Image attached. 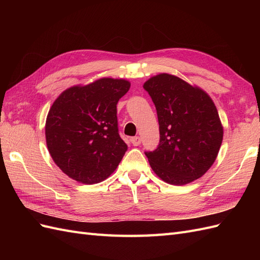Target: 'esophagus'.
<instances>
[{
    "label": "esophagus",
    "mask_w": 260,
    "mask_h": 260,
    "mask_svg": "<svg viewBox=\"0 0 260 260\" xmlns=\"http://www.w3.org/2000/svg\"><path fill=\"white\" fill-rule=\"evenodd\" d=\"M131 143L133 144V146H138V145H140V144H141V139H140V137H135V138H132V139H131Z\"/></svg>",
    "instance_id": "1"
}]
</instances>
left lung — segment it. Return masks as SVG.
<instances>
[{"label": "left lung", "instance_id": "1", "mask_svg": "<svg viewBox=\"0 0 260 260\" xmlns=\"http://www.w3.org/2000/svg\"><path fill=\"white\" fill-rule=\"evenodd\" d=\"M143 86L159 123V145L145 153L153 171L172 185L203 177L215 162L223 139L214 101L200 86L166 73L151 77Z\"/></svg>", "mask_w": 260, "mask_h": 260}]
</instances>
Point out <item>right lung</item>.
<instances>
[{
    "mask_svg": "<svg viewBox=\"0 0 260 260\" xmlns=\"http://www.w3.org/2000/svg\"><path fill=\"white\" fill-rule=\"evenodd\" d=\"M130 81L100 78L62 91L45 121V141L54 162L69 178L95 184L111 176L127 151L118 133L117 103Z\"/></svg>",
    "mask_w": 260,
    "mask_h": 260,
    "instance_id": "obj_1",
    "label": "right lung"
}]
</instances>
